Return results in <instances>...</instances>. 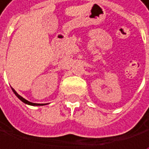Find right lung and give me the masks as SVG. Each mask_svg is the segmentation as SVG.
<instances>
[{
	"mask_svg": "<svg viewBox=\"0 0 149 149\" xmlns=\"http://www.w3.org/2000/svg\"><path fill=\"white\" fill-rule=\"evenodd\" d=\"M12 90H13V92H14V93L15 95L17 96L19 99L22 101L23 103H25V104H27V105H29V106H44V105H47V104H36V103H32V102H29V101H28L27 99H25L24 97H22L21 95H19L17 93H16V91L15 90V89H13V88H12Z\"/></svg>",
	"mask_w": 149,
	"mask_h": 149,
	"instance_id": "obj_1",
	"label": "right lung"
}]
</instances>
